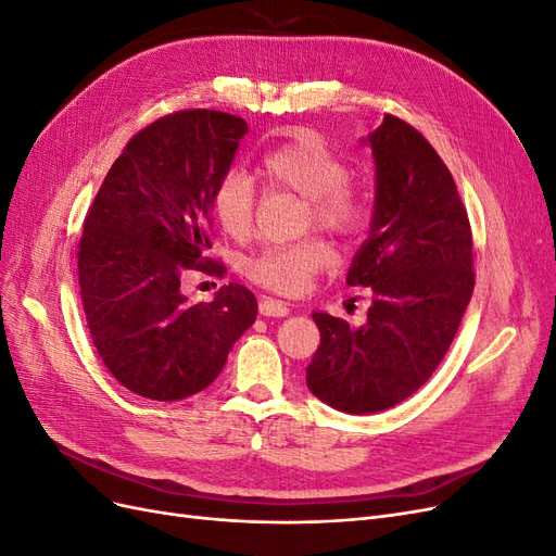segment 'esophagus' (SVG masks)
Wrapping results in <instances>:
<instances>
[{
    "label": "esophagus",
    "instance_id": "34e87169",
    "mask_svg": "<svg viewBox=\"0 0 556 556\" xmlns=\"http://www.w3.org/2000/svg\"><path fill=\"white\" fill-rule=\"evenodd\" d=\"M260 313L266 315V317H285V315H290V306L280 299L262 296L260 299Z\"/></svg>",
    "mask_w": 556,
    "mask_h": 556
}]
</instances>
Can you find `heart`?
Here are the masks:
<instances>
[{
	"instance_id": "obj_1",
	"label": "heart",
	"mask_w": 556,
	"mask_h": 556,
	"mask_svg": "<svg viewBox=\"0 0 556 556\" xmlns=\"http://www.w3.org/2000/svg\"><path fill=\"white\" fill-rule=\"evenodd\" d=\"M255 178L266 192H292L301 199V229L313 225L350 239L362 231L368 215L364 185L348 172L341 155L313 131H301L282 141L255 164ZM257 192L243 172H227L215 182L211 208L229 237H245L255 217ZM333 262L331 245L319 237H306L288 245H268L245 262L252 282L280 294H301L313 276Z\"/></svg>"
}]
</instances>
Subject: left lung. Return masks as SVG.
Listing matches in <instances>:
<instances>
[{"instance_id":"obj_1","label":"left lung","mask_w":556,"mask_h":556,"mask_svg":"<svg viewBox=\"0 0 556 556\" xmlns=\"http://www.w3.org/2000/svg\"><path fill=\"white\" fill-rule=\"evenodd\" d=\"M376 157L371 233L348 285L366 288V325L313 313L319 345L308 390L352 415L406 401L445 357L473 294V233L441 155L413 125L384 115L368 137Z\"/></svg>"}]
</instances>
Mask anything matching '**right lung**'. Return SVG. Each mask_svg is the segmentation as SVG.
<instances>
[{
    "instance_id": "add662e5",
    "label": "right lung",
    "mask_w": 556,
    "mask_h": 556,
    "mask_svg": "<svg viewBox=\"0 0 556 556\" xmlns=\"http://www.w3.org/2000/svg\"><path fill=\"white\" fill-rule=\"evenodd\" d=\"M248 123L185 109L134 134L113 162L78 241V285L90 339L129 392L178 401L208 387L255 323L257 299L239 282L188 304V271L225 276L213 245L211 194Z\"/></svg>"
}]
</instances>
